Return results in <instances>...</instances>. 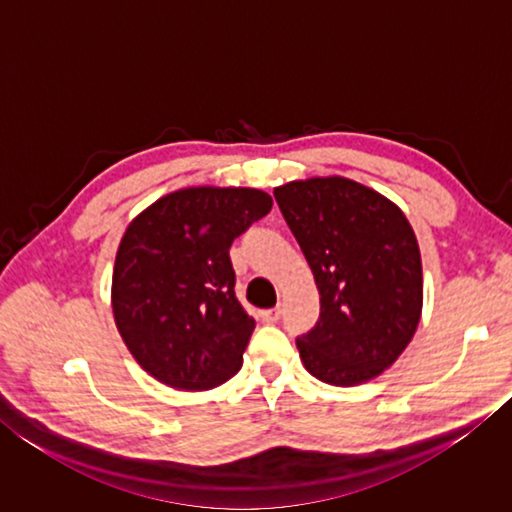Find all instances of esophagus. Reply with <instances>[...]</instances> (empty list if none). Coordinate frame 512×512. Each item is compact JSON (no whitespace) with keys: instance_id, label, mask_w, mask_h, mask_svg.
<instances>
[{"instance_id":"1","label":"esophagus","mask_w":512,"mask_h":512,"mask_svg":"<svg viewBox=\"0 0 512 512\" xmlns=\"http://www.w3.org/2000/svg\"><path fill=\"white\" fill-rule=\"evenodd\" d=\"M280 316H282V307H280V305H277L275 309H266V311H262L264 323H277V320H280Z\"/></svg>"}]
</instances>
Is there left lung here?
Returning a JSON list of instances; mask_svg holds the SVG:
<instances>
[{
	"instance_id": "obj_1",
	"label": "left lung",
	"mask_w": 512,
	"mask_h": 512,
	"mask_svg": "<svg viewBox=\"0 0 512 512\" xmlns=\"http://www.w3.org/2000/svg\"><path fill=\"white\" fill-rule=\"evenodd\" d=\"M314 273L320 318L296 341L316 379L359 386L400 359L422 316V259L409 219L343 176L273 189Z\"/></svg>"
}]
</instances>
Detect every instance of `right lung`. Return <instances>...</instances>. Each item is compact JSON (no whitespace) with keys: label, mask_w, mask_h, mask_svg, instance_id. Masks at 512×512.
Returning a JSON list of instances; mask_svg holds the SVG:
<instances>
[{"label":"right lung","mask_w":512,"mask_h":512,"mask_svg":"<svg viewBox=\"0 0 512 512\" xmlns=\"http://www.w3.org/2000/svg\"><path fill=\"white\" fill-rule=\"evenodd\" d=\"M253 187H185L128 223L112 268V314L133 359L178 391L235 377L255 329L235 296L230 246L271 212Z\"/></svg>","instance_id":"obj_1"}]
</instances>
